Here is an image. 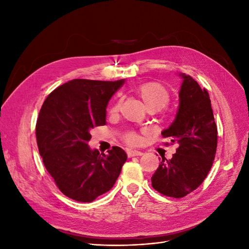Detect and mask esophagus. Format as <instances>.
Masks as SVG:
<instances>
[{
  "mask_svg": "<svg viewBox=\"0 0 249 249\" xmlns=\"http://www.w3.org/2000/svg\"><path fill=\"white\" fill-rule=\"evenodd\" d=\"M126 154H127V157L132 158V157H135V156H141L143 153L139 152V150H135V149H127Z\"/></svg>",
  "mask_w": 249,
  "mask_h": 249,
  "instance_id": "obj_1",
  "label": "esophagus"
}]
</instances>
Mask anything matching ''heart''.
<instances>
[{"label": "heart", "mask_w": 249, "mask_h": 249, "mask_svg": "<svg viewBox=\"0 0 249 249\" xmlns=\"http://www.w3.org/2000/svg\"><path fill=\"white\" fill-rule=\"evenodd\" d=\"M136 93L142 100L143 104L145 105L146 109L155 108L157 111L163 109L169 103L170 95L168 90L165 88L160 83L149 82L144 83L136 88ZM122 106V101H116L111 108V113H117ZM126 142L131 144H136L139 142L138 134L135 132H129L125 135Z\"/></svg>", "instance_id": "b5f03b06"}]
</instances>
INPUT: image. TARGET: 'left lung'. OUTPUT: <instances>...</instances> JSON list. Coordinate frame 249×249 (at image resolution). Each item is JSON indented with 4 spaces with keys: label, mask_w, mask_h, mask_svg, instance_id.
I'll return each instance as SVG.
<instances>
[{
    "label": "left lung",
    "mask_w": 249,
    "mask_h": 249,
    "mask_svg": "<svg viewBox=\"0 0 249 249\" xmlns=\"http://www.w3.org/2000/svg\"><path fill=\"white\" fill-rule=\"evenodd\" d=\"M180 76L183 83L177 117L162 132L164 138L170 139V144L178 143V147L170 160L162 158L152 177L155 190L175 198L186 196L205 180L215 159L218 138L207 89H201L190 76Z\"/></svg>",
    "instance_id": "8db88e82"
}]
</instances>
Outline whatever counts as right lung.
Wrapping results in <instances>:
<instances>
[{
  "instance_id": "1",
  "label": "right lung",
  "mask_w": 249,
  "mask_h": 249,
  "mask_svg": "<svg viewBox=\"0 0 249 249\" xmlns=\"http://www.w3.org/2000/svg\"><path fill=\"white\" fill-rule=\"evenodd\" d=\"M124 80L74 79L57 87L43 102L36 140L44 167L65 196L91 202L115 184L127 156L113 146L91 150L90 130L106 124V108Z\"/></svg>"
}]
</instances>
